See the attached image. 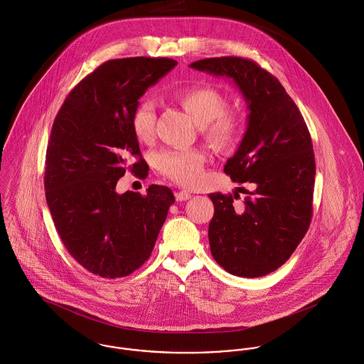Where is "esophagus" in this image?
<instances>
[{"label":"esophagus","instance_id":"obj_1","mask_svg":"<svg viewBox=\"0 0 364 364\" xmlns=\"http://www.w3.org/2000/svg\"><path fill=\"white\" fill-rule=\"evenodd\" d=\"M174 197H176L177 201H187V200L191 198V193L181 190V191H176V193H174Z\"/></svg>","mask_w":364,"mask_h":364}]
</instances>
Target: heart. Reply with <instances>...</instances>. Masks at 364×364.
Returning a JSON list of instances; mask_svg holds the SVG:
<instances>
[{"label":"heart","mask_w":364,"mask_h":364,"mask_svg":"<svg viewBox=\"0 0 364 364\" xmlns=\"http://www.w3.org/2000/svg\"><path fill=\"white\" fill-rule=\"evenodd\" d=\"M177 102L200 125L201 135L218 149L236 145L244 129V117L236 109L226 107V96L210 85H191L176 92ZM156 114L149 100L139 102L129 117V125L139 142H149L155 135ZM205 155L200 149H168L156 155V167L167 178L187 187L200 183Z\"/></svg>","instance_id":"1"}]
</instances>
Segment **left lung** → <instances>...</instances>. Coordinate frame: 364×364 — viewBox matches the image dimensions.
I'll list each match as a JSON object with an SVG mask.
<instances>
[{
    "label": "left lung",
    "mask_w": 364,
    "mask_h": 364,
    "mask_svg": "<svg viewBox=\"0 0 364 364\" xmlns=\"http://www.w3.org/2000/svg\"><path fill=\"white\" fill-rule=\"evenodd\" d=\"M190 67L233 80L250 110L242 144L225 173L255 190L237 206V193L235 198L209 194L215 208L208 230L212 257L232 275L265 277L282 267L310 228L316 161L309 128L281 82L255 61L230 55Z\"/></svg>",
    "instance_id": "obj_1"
}]
</instances>
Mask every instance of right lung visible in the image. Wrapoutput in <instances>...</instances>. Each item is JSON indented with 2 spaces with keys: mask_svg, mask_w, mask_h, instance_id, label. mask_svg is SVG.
I'll return each instance as SVG.
<instances>
[{
  "mask_svg": "<svg viewBox=\"0 0 364 364\" xmlns=\"http://www.w3.org/2000/svg\"><path fill=\"white\" fill-rule=\"evenodd\" d=\"M177 61L131 57L110 60L67 96L53 122L44 190L55 229L74 259L102 278H122L151 257L174 203L168 187L146 196L116 193L125 170L145 177L129 117L139 97Z\"/></svg>",
  "mask_w": 364,
  "mask_h": 364,
  "instance_id": "right-lung-1",
  "label": "right lung"
}]
</instances>
